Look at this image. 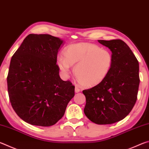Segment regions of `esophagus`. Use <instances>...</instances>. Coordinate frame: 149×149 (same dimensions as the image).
I'll list each match as a JSON object with an SVG mask.
<instances>
[{"label":"esophagus","instance_id":"obj_1","mask_svg":"<svg viewBox=\"0 0 149 149\" xmlns=\"http://www.w3.org/2000/svg\"><path fill=\"white\" fill-rule=\"evenodd\" d=\"M80 91H81V89H79V88H78L77 87L75 86V93H79Z\"/></svg>","mask_w":149,"mask_h":149}]
</instances>
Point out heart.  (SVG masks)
<instances>
[{"mask_svg": "<svg viewBox=\"0 0 149 149\" xmlns=\"http://www.w3.org/2000/svg\"><path fill=\"white\" fill-rule=\"evenodd\" d=\"M64 57L57 59V65L63 74L68 75L70 67L75 66L77 79L85 87L100 84L109 74L113 56L110 50L101 49L91 42H79L69 45L64 52Z\"/></svg>", "mask_w": 149, "mask_h": 149, "instance_id": "heart-1", "label": "heart"}]
</instances>
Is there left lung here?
<instances>
[{"instance_id":"left-lung-1","label":"left lung","mask_w":149,"mask_h":149,"mask_svg":"<svg viewBox=\"0 0 149 149\" xmlns=\"http://www.w3.org/2000/svg\"><path fill=\"white\" fill-rule=\"evenodd\" d=\"M99 42L112 51V66L106 79L83 91L86 98L84 113L93 123L111 124L130 114L137 99L139 66L132 50L121 39Z\"/></svg>"}]
</instances>
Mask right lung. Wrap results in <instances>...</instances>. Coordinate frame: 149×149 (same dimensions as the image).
Masks as SVG:
<instances>
[{
  "label": "right lung",
  "mask_w": 149,
  "mask_h": 149,
  "mask_svg": "<svg viewBox=\"0 0 149 149\" xmlns=\"http://www.w3.org/2000/svg\"><path fill=\"white\" fill-rule=\"evenodd\" d=\"M62 42L50 35L29 34L12 57L9 99L17 115L29 124H55L75 95V86L59 75L57 53Z\"/></svg>",
  "instance_id": "right-lung-1"
}]
</instances>
